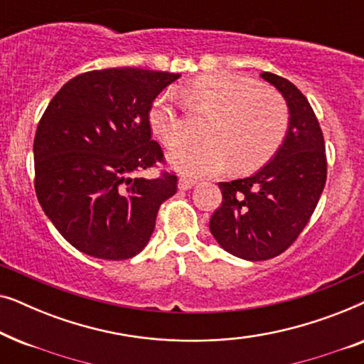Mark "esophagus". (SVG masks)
<instances>
[{
	"mask_svg": "<svg viewBox=\"0 0 364 364\" xmlns=\"http://www.w3.org/2000/svg\"><path fill=\"white\" fill-rule=\"evenodd\" d=\"M193 183H196V181L188 176H181V178H178V188L181 191H188V188L193 187Z\"/></svg>",
	"mask_w": 364,
	"mask_h": 364,
	"instance_id": "1",
	"label": "esophagus"
}]
</instances>
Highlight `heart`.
Returning <instances> with one entry per match:
<instances>
[{"instance_id": "heart-1", "label": "heart", "mask_w": 364, "mask_h": 364, "mask_svg": "<svg viewBox=\"0 0 364 364\" xmlns=\"http://www.w3.org/2000/svg\"><path fill=\"white\" fill-rule=\"evenodd\" d=\"M193 111L210 114L203 127L207 141L192 142L171 154L173 166L196 176H210L232 166L247 172L270 161L285 141L290 111L280 94L258 79L230 73L197 77L186 87ZM149 122L164 146L187 137V121L171 89L154 99Z\"/></svg>"}]
</instances>
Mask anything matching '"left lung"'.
Returning a JSON list of instances; mask_svg holds the SVG:
<instances>
[{
  "label": "left lung",
  "instance_id": "obj_1",
  "mask_svg": "<svg viewBox=\"0 0 364 364\" xmlns=\"http://www.w3.org/2000/svg\"><path fill=\"white\" fill-rule=\"evenodd\" d=\"M260 76L288 104L287 137L273 161L257 173L218 182L222 203L210 218L218 245L250 262L280 255L296 240L326 183L325 139L308 99L285 77L273 73Z\"/></svg>",
  "mask_w": 364,
  "mask_h": 364
}]
</instances>
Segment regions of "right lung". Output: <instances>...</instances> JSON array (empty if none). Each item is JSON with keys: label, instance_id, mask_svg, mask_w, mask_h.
Wrapping results in <instances>:
<instances>
[{"label": "right lung", "instance_id": "right-lung-1", "mask_svg": "<svg viewBox=\"0 0 364 364\" xmlns=\"http://www.w3.org/2000/svg\"><path fill=\"white\" fill-rule=\"evenodd\" d=\"M178 74L111 68L73 77L34 136V191L58 232L79 252L127 260L147 245L177 173H137L166 164L149 111Z\"/></svg>", "mask_w": 364, "mask_h": 364}]
</instances>
